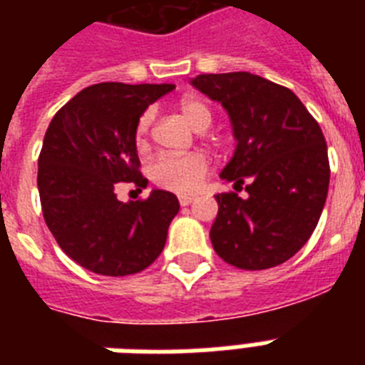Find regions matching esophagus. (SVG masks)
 <instances>
[{
	"label": "esophagus",
	"instance_id": "esophagus-1",
	"mask_svg": "<svg viewBox=\"0 0 365 365\" xmlns=\"http://www.w3.org/2000/svg\"><path fill=\"white\" fill-rule=\"evenodd\" d=\"M197 197H191V195H180V205L182 206H189L191 202H195Z\"/></svg>",
	"mask_w": 365,
	"mask_h": 365
}]
</instances>
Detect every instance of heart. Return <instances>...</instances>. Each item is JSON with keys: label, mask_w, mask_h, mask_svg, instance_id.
I'll list each match as a JSON object with an SVG mask.
<instances>
[{"label": "heart", "mask_w": 365, "mask_h": 365, "mask_svg": "<svg viewBox=\"0 0 365 365\" xmlns=\"http://www.w3.org/2000/svg\"><path fill=\"white\" fill-rule=\"evenodd\" d=\"M180 113L189 125L197 132H205L212 125L210 108L200 102V100L185 98L180 102ZM153 121L151 111H143L136 123V138L138 148H143L148 143V134ZM210 163L205 153H187V155H159L157 159L151 160L149 165V178L153 180L155 185H159L168 191L176 193H191L200 187L208 174Z\"/></svg>", "instance_id": "1"}]
</instances>
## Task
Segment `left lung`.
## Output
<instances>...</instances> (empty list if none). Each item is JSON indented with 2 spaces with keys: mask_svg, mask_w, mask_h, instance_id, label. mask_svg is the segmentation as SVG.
Wrapping results in <instances>:
<instances>
[{
  "mask_svg": "<svg viewBox=\"0 0 365 365\" xmlns=\"http://www.w3.org/2000/svg\"><path fill=\"white\" fill-rule=\"evenodd\" d=\"M225 108L237 140L220 176L244 182L248 197L220 193L212 246L229 265L261 271L299 252L317 229L329 187L328 145L289 88L248 71L191 79Z\"/></svg>",
  "mask_w": 365,
  "mask_h": 365,
  "instance_id": "8db88e82",
  "label": "left lung"
}]
</instances>
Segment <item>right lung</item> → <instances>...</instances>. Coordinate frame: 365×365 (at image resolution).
I'll list each match as a JSON object with an SVG mask.
<instances>
[{
	"instance_id": "obj_1",
	"label": "right lung",
	"mask_w": 365,
	"mask_h": 365,
	"mask_svg": "<svg viewBox=\"0 0 365 365\" xmlns=\"http://www.w3.org/2000/svg\"><path fill=\"white\" fill-rule=\"evenodd\" d=\"M174 85L98 83L62 106L48 125L37 160V189L48 231L66 255L104 277L143 271L165 248L180 210L176 195L153 189L121 202L123 183L142 191L136 123Z\"/></svg>"
}]
</instances>
